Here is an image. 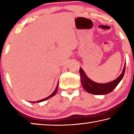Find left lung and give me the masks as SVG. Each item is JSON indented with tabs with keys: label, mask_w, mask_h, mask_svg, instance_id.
Listing matches in <instances>:
<instances>
[{
	"label": "left lung",
	"mask_w": 134,
	"mask_h": 134,
	"mask_svg": "<svg viewBox=\"0 0 134 134\" xmlns=\"http://www.w3.org/2000/svg\"><path fill=\"white\" fill-rule=\"evenodd\" d=\"M125 71V64L123 71L118 77L116 80L107 83H98L93 81L89 78L87 77L86 74L81 68H80V80L81 85L86 92L95 95L106 94L112 92L120 81L123 78Z\"/></svg>",
	"instance_id": "8db88e82"
}]
</instances>
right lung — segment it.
Instances as JSON below:
<instances>
[{
  "label": "right lung",
  "mask_w": 134,
  "mask_h": 134,
  "mask_svg": "<svg viewBox=\"0 0 134 134\" xmlns=\"http://www.w3.org/2000/svg\"><path fill=\"white\" fill-rule=\"evenodd\" d=\"M58 84H59V83L58 82V84H57V87H56V88H55V90H54V92L53 93H52L50 96H49L48 97H46V98H44V99H41V100H38V101H37V102H31L32 103H35V102H37V103H39V102H43V101H45V100H47V99H49L50 98V97H53V96H54V95H55V94H56V93H57V90H58Z\"/></svg>",
  "instance_id": "obj_1"
}]
</instances>
